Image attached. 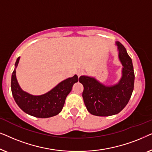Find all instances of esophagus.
I'll use <instances>...</instances> for the list:
<instances>
[{
    "label": "esophagus",
    "mask_w": 152,
    "mask_h": 152,
    "mask_svg": "<svg viewBox=\"0 0 152 152\" xmlns=\"http://www.w3.org/2000/svg\"><path fill=\"white\" fill-rule=\"evenodd\" d=\"M83 73H84V71H83V70H77V74L79 77H80L82 75Z\"/></svg>",
    "instance_id": "1"
}]
</instances>
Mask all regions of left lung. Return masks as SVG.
<instances>
[{
	"label": "left lung",
	"instance_id": "obj_1",
	"mask_svg": "<svg viewBox=\"0 0 152 152\" xmlns=\"http://www.w3.org/2000/svg\"><path fill=\"white\" fill-rule=\"evenodd\" d=\"M118 59L122 64L121 77L114 84L105 85L94 77L82 75L80 82L84 86L82 97L87 110L97 116L118 114L126 107L132 96L134 86V71L132 60L126 50L115 41Z\"/></svg>",
	"mask_w": 152,
	"mask_h": 152
}]
</instances>
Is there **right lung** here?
Masks as SVG:
<instances>
[{
	"instance_id": "obj_1",
	"label": "right lung",
	"mask_w": 152,
	"mask_h": 152,
	"mask_svg": "<svg viewBox=\"0 0 152 152\" xmlns=\"http://www.w3.org/2000/svg\"><path fill=\"white\" fill-rule=\"evenodd\" d=\"M20 57L17 58L15 68L12 75L11 88L16 103L25 113L39 118H47L57 115L61 111L67 95L72 90L75 83L78 82V77L75 75L66 79L48 92L39 95H34L20 88L16 75V68Z\"/></svg>"
}]
</instances>
